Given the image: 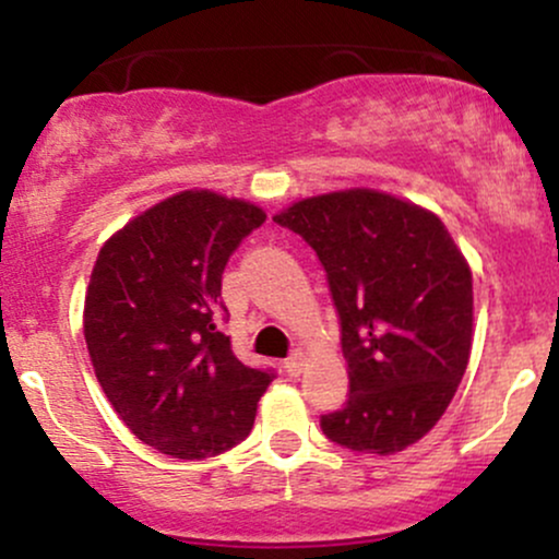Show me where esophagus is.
<instances>
[{
    "label": "esophagus",
    "instance_id": "obj_1",
    "mask_svg": "<svg viewBox=\"0 0 559 559\" xmlns=\"http://www.w3.org/2000/svg\"><path fill=\"white\" fill-rule=\"evenodd\" d=\"M301 368H305V360H301L299 352H294V355H288L286 360H284V370L292 378H297L301 373Z\"/></svg>",
    "mask_w": 559,
    "mask_h": 559
}]
</instances>
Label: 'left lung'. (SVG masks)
<instances>
[{"label":"left lung","instance_id":"obj_1","mask_svg":"<svg viewBox=\"0 0 559 559\" xmlns=\"http://www.w3.org/2000/svg\"><path fill=\"white\" fill-rule=\"evenodd\" d=\"M316 249L342 325L349 394L320 428L352 452L394 454L439 423L463 381L473 275L418 204L349 189L273 217Z\"/></svg>","mask_w":559,"mask_h":559}]
</instances>
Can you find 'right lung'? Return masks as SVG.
Listing matches in <instances>:
<instances>
[{
    "instance_id": "1",
    "label": "right lung",
    "mask_w": 559,
    "mask_h": 559,
    "mask_svg": "<svg viewBox=\"0 0 559 559\" xmlns=\"http://www.w3.org/2000/svg\"><path fill=\"white\" fill-rule=\"evenodd\" d=\"M265 213L215 191H183L133 217L102 247L83 336L107 400L136 439L204 460L252 431L271 368L236 360L221 325L230 254Z\"/></svg>"
}]
</instances>
